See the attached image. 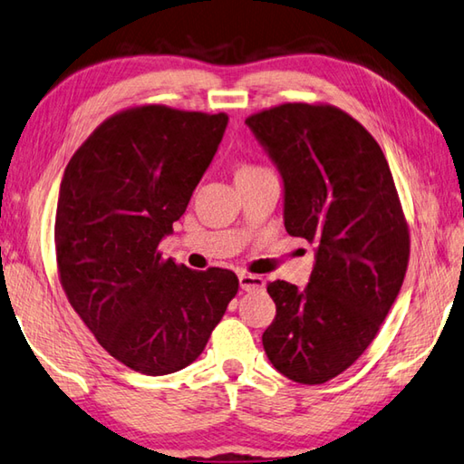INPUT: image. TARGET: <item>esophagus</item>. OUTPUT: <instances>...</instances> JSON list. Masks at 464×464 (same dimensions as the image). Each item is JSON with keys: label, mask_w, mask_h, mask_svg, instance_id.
Returning a JSON list of instances; mask_svg holds the SVG:
<instances>
[{"label": "esophagus", "mask_w": 464, "mask_h": 464, "mask_svg": "<svg viewBox=\"0 0 464 464\" xmlns=\"http://www.w3.org/2000/svg\"><path fill=\"white\" fill-rule=\"evenodd\" d=\"M239 285L243 292H256V289H263L266 287V281L259 276H253V274H241L239 276Z\"/></svg>", "instance_id": "esophagus-1"}]
</instances>
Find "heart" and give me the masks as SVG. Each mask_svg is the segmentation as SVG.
<instances>
[{
    "label": "heart",
    "instance_id": "1",
    "mask_svg": "<svg viewBox=\"0 0 464 464\" xmlns=\"http://www.w3.org/2000/svg\"><path fill=\"white\" fill-rule=\"evenodd\" d=\"M266 170L263 167H257V165H251V162H243V165L237 167V170H235V177H243V175H256V172H261Z\"/></svg>",
    "mask_w": 464,
    "mask_h": 464
}]
</instances>
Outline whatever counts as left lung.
<instances>
[{"instance_id": "1", "label": "left lung", "mask_w": 464, "mask_h": 464, "mask_svg": "<svg viewBox=\"0 0 464 464\" xmlns=\"http://www.w3.org/2000/svg\"><path fill=\"white\" fill-rule=\"evenodd\" d=\"M285 185V229L315 243L310 284L269 281L263 348L281 374L324 384L374 342L401 292L411 231L380 144L338 106L285 102L245 118Z\"/></svg>"}]
</instances>
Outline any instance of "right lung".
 <instances>
[{"mask_svg":"<svg viewBox=\"0 0 464 464\" xmlns=\"http://www.w3.org/2000/svg\"><path fill=\"white\" fill-rule=\"evenodd\" d=\"M227 121L165 104L124 108L63 170L53 225L62 289L100 346L140 374L193 364L239 292L233 271H193L159 251Z\"/></svg>","mask_w":464,"mask_h":464,"instance_id":"1","label":"right lung"}]
</instances>
